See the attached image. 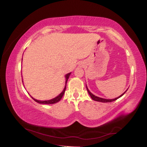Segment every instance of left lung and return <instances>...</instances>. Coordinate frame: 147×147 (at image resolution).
<instances>
[{"label":"left lung","instance_id":"1","mask_svg":"<svg viewBox=\"0 0 147 147\" xmlns=\"http://www.w3.org/2000/svg\"><path fill=\"white\" fill-rule=\"evenodd\" d=\"M86 88H87V92H88V93H89L90 95V96H91V98H92V99H93L94 101H99V102H110L114 101L117 100V99H118V98H120L121 96H122L123 95V94H124L126 92V91L127 90V89L122 94H121V95H120V96H118V97H117V98H115V99H104V98H99V97H98V96H95V95H94L93 94H92L89 91V90L88 89V88H87V86H86Z\"/></svg>","mask_w":147,"mask_h":147}]
</instances>
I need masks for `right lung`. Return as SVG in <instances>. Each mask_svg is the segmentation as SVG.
Instances as JSON below:
<instances>
[{
  "instance_id": "1",
  "label": "right lung",
  "mask_w": 147,
  "mask_h": 147,
  "mask_svg": "<svg viewBox=\"0 0 147 147\" xmlns=\"http://www.w3.org/2000/svg\"><path fill=\"white\" fill-rule=\"evenodd\" d=\"M70 74H71V73L67 74V75H65V78H66L65 87V88H64V89H63V90L62 91V92H61L60 94H59V95H58L57 96V97H55V98H53V99H50V100H48V101H39V100H37V99H34V98H32V97L31 96L32 98L33 99H34V100L35 101L37 102H38V103H40V104H46V105H52V104H55V103H56V102H59V101L60 100V99H61V98H62L63 96L65 91V90H66V86H67V80H68V78H69V77Z\"/></svg>"
}]
</instances>
